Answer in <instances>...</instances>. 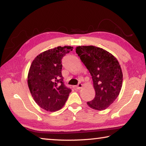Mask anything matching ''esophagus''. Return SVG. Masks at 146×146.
I'll return each instance as SVG.
<instances>
[{
	"mask_svg": "<svg viewBox=\"0 0 146 146\" xmlns=\"http://www.w3.org/2000/svg\"><path fill=\"white\" fill-rule=\"evenodd\" d=\"M82 87V84L80 83H79L77 86H76V88L77 89V90H80V89Z\"/></svg>",
	"mask_w": 146,
	"mask_h": 146,
	"instance_id": "34e87169",
	"label": "esophagus"
}]
</instances>
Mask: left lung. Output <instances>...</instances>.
Masks as SVG:
<instances>
[{"label": "left lung", "mask_w": 146, "mask_h": 146, "mask_svg": "<svg viewBox=\"0 0 146 146\" xmlns=\"http://www.w3.org/2000/svg\"><path fill=\"white\" fill-rule=\"evenodd\" d=\"M76 53L90 71L95 90V98L88 105L96 110H105L116 100L122 88L119 62L112 54L96 46H78Z\"/></svg>", "instance_id": "8db88e82"}]
</instances>
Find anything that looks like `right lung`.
I'll return each instance as SVG.
<instances>
[{
    "instance_id": "obj_1",
    "label": "right lung",
    "mask_w": 146,
    "mask_h": 146,
    "mask_svg": "<svg viewBox=\"0 0 146 146\" xmlns=\"http://www.w3.org/2000/svg\"><path fill=\"white\" fill-rule=\"evenodd\" d=\"M73 48L58 46L36 56L29 68L28 84L35 102L48 111L63 107L71 90L65 86L62 75V58Z\"/></svg>"
}]
</instances>
